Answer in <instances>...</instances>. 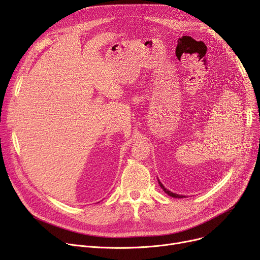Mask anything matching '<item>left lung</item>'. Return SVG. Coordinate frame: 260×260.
Here are the masks:
<instances>
[{
    "label": "left lung",
    "mask_w": 260,
    "mask_h": 260,
    "mask_svg": "<svg viewBox=\"0 0 260 260\" xmlns=\"http://www.w3.org/2000/svg\"><path fill=\"white\" fill-rule=\"evenodd\" d=\"M158 182H159V184H160V186H161V188L165 190V192L168 194V195H170L171 197H174V198H183V196L182 195H178V194H175V193H173V192H171V190H169V189H167L165 186H163V184L158 180Z\"/></svg>",
    "instance_id": "1"
}]
</instances>
